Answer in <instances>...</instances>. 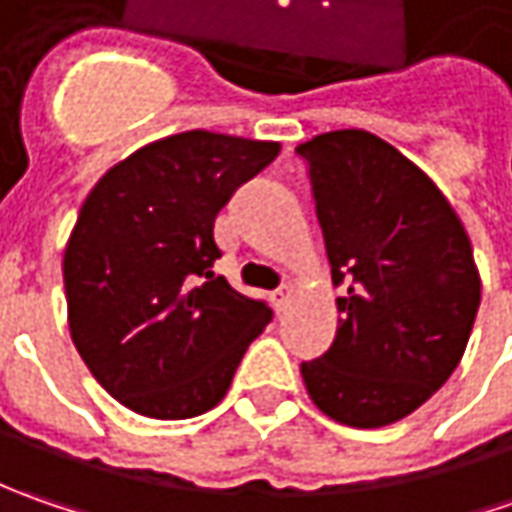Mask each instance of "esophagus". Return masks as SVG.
I'll use <instances>...</instances> for the list:
<instances>
[{
	"label": "esophagus",
	"instance_id": "obj_1",
	"mask_svg": "<svg viewBox=\"0 0 512 512\" xmlns=\"http://www.w3.org/2000/svg\"><path fill=\"white\" fill-rule=\"evenodd\" d=\"M270 302H273V307L282 313V310H287V305H290V287H279V290H273L270 293Z\"/></svg>",
	"mask_w": 512,
	"mask_h": 512
}]
</instances>
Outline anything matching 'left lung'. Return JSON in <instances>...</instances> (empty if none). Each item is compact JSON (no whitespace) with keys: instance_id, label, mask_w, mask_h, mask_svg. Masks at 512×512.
<instances>
[{"instance_id":"1","label":"left lung","mask_w":512,"mask_h":512,"mask_svg":"<svg viewBox=\"0 0 512 512\" xmlns=\"http://www.w3.org/2000/svg\"><path fill=\"white\" fill-rule=\"evenodd\" d=\"M342 319L302 364L307 396L347 427H384L442 387L476 322L482 279L462 219L433 179L367 130L299 145Z\"/></svg>"}]
</instances>
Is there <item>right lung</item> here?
Instances as JSON below:
<instances>
[{"mask_svg":"<svg viewBox=\"0 0 512 512\" xmlns=\"http://www.w3.org/2000/svg\"><path fill=\"white\" fill-rule=\"evenodd\" d=\"M279 148L185 130L130 153L88 193L62 259L70 339L133 413L190 419L216 407L273 319L213 273V222Z\"/></svg>","mask_w":512,"mask_h":512,"instance_id":"right-lung-1","label":"right lung"}]
</instances>
